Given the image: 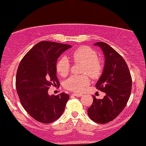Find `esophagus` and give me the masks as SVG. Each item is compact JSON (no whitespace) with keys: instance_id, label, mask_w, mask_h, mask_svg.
<instances>
[{"instance_id":"obj_1","label":"esophagus","mask_w":146,"mask_h":146,"mask_svg":"<svg viewBox=\"0 0 146 146\" xmlns=\"http://www.w3.org/2000/svg\"><path fill=\"white\" fill-rule=\"evenodd\" d=\"M73 95L75 96V97H82V96L83 95H82V94H80V93H74Z\"/></svg>"}]
</instances>
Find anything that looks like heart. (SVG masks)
<instances>
[{
	"label": "heart",
	"mask_w": 146,
	"mask_h": 146,
	"mask_svg": "<svg viewBox=\"0 0 146 146\" xmlns=\"http://www.w3.org/2000/svg\"><path fill=\"white\" fill-rule=\"evenodd\" d=\"M70 58L74 62L82 64L80 72L82 75H71L64 84L66 90L75 93H81L90 84L91 78H97L102 74L103 65L97 58V54L93 49L88 46H80L74 49L70 53ZM57 73L61 76H67L70 70V63L66 57L58 59L56 64Z\"/></svg>",
	"instance_id": "obj_1"
}]
</instances>
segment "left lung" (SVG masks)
Here are the masks:
<instances>
[{
    "mask_svg": "<svg viewBox=\"0 0 146 146\" xmlns=\"http://www.w3.org/2000/svg\"><path fill=\"white\" fill-rule=\"evenodd\" d=\"M105 56L102 75L96 84V88L106 93L102 99L93 97V104L88 109L91 120L98 123L110 122L122 111L129 100L132 78L124 59L108 44L98 42Z\"/></svg>",
    "mask_w": 146,
    "mask_h": 146,
    "instance_id": "left-lung-1",
    "label": "left lung"
}]
</instances>
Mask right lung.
Listing matches in <instances>:
<instances>
[{"mask_svg":"<svg viewBox=\"0 0 146 146\" xmlns=\"http://www.w3.org/2000/svg\"><path fill=\"white\" fill-rule=\"evenodd\" d=\"M71 45L42 41L22 59L17 69L16 90L23 107L38 122L49 123L60 118L69 100L68 94L49 95L51 85H59L56 64Z\"/></svg>","mask_w":146,"mask_h":146,"instance_id":"1","label":"right lung"}]
</instances>
